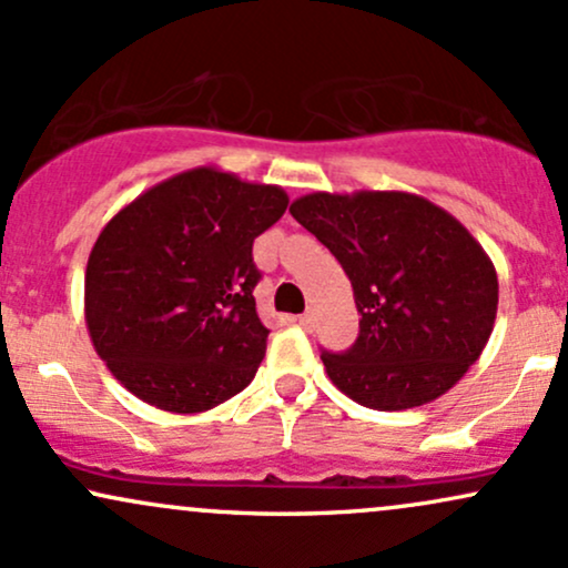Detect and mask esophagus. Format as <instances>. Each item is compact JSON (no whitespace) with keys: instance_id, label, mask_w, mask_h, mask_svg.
Instances as JSON below:
<instances>
[{"instance_id":"esophagus-1","label":"esophagus","mask_w":568,"mask_h":568,"mask_svg":"<svg viewBox=\"0 0 568 568\" xmlns=\"http://www.w3.org/2000/svg\"><path fill=\"white\" fill-rule=\"evenodd\" d=\"M296 323L302 325L304 331H312V325H315V317H312V312H304V315L296 317Z\"/></svg>"}]
</instances>
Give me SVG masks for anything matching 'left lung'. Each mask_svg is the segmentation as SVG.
<instances>
[{
	"label": "left lung",
	"mask_w": 568,
	"mask_h": 568,
	"mask_svg": "<svg viewBox=\"0 0 568 568\" xmlns=\"http://www.w3.org/2000/svg\"><path fill=\"white\" fill-rule=\"evenodd\" d=\"M291 216L355 293L361 334L321 355L344 395L376 410L425 406L478 361L497 321V270L452 213L408 192H312Z\"/></svg>",
	"instance_id": "left-lung-1"
}]
</instances>
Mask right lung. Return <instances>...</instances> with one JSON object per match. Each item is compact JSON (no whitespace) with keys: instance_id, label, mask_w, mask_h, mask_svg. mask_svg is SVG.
<instances>
[{"instance_id":"obj_1","label":"right lung","mask_w":568,"mask_h":568,"mask_svg":"<svg viewBox=\"0 0 568 568\" xmlns=\"http://www.w3.org/2000/svg\"><path fill=\"white\" fill-rule=\"evenodd\" d=\"M285 207L280 186L194 168L103 226L84 272V323L122 387L171 414L243 393L270 336L253 298V240Z\"/></svg>"}]
</instances>
